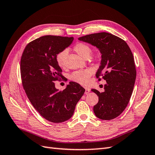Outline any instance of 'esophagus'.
Segmentation results:
<instances>
[{
    "label": "esophagus",
    "mask_w": 155,
    "mask_h": 155,
    "mask_svg": "<svg viewBox=\"0 0 155 155\" xmlns=\"http://www.w3.org/2000/svg\"><path fill=\"white\" fill-rule=\"evenodd\" d=\"M85 94H88L90 92V91H91V89L89 88H88V87H85Z\"/></svg>",
    "instance_id": "34e87169"
}]
</instances>
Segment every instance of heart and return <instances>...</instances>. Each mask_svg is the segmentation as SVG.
<instances>
[{
  "mask_svg": "<svg viewBox=\"0 0 155 155\" xmlns=\"http://www.w3.org/2000/svg\"><path fill=\"white\" fill-rule=\"evenodd\" d=\"M74 50L83 59H88L92 53V48L89 45L83 43H78L74 46ZM68 54V50L64 49L59 51L55 55V61L60 67L64 68L66 65V58ZM91 75L89 70L76 71L70 75V79L81 85H85L88 81Z\"/></svg>",
  "mask_w": 155,
  "mask_h": 155,
  "instance_id": "obj_1",
  "label": "heart"
}]
</instances>
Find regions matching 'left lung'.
Masks as SVG:
<instances>
[{
    "label": "left lung",
    "instance_id": "left-lung-1",
    "mask_svg": "<svg viewBox=\"0 0 155 155\" xmlns=\"http://www.w3.org/2000/svg\"><path fill=\"white\" fill-rule=\"evenodd\" d=\"M96 46L101 54L96 78L106 80L105 91H92L99 98L93 110L98 118L112 120L122 113L132 95L137 76L133 55L126 42L109 33L101 32L78 38Z\"/></svg>",
    "mask_w": 155,
    "mask_h": 155
}]
</instances>
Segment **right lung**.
<instances>
[{"mask_svg": "<svg viewBox=\"0 0 155 155\" xmlns=\"http://www.w3.org/2000/svg\"><path fill=\"white\" fill-rule=\"evenodd\" d=\"M73 40L72 37H41L26 45L21 57L22 83L27 97L41 116L50 122L61 123L71 118L85 91L72 81L59 91L54 83L64 78L55 55Z\"/></svg>", "mask_w": 155, "mask_h": 155, "instance_id": "add662e5", "label": "right lung"}]
</instances>
